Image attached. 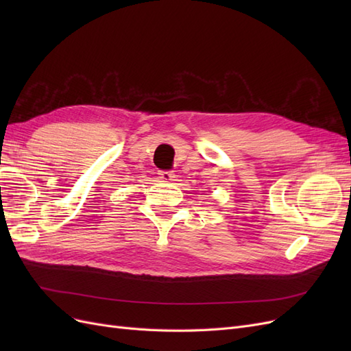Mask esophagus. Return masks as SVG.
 <instances>
[{
  "label": "esophagus",
  "mask_w": 351,
  "mask_h": 351,
  "mask_svg": "<svg viewBox=\"0 0 351 351\" xmlns=\"http://www.w3.org/2000/svg\"><path fill=\"white\" fill-rule=\"evenodd\" d=\"M158 176H159V178H161L162 182H165V183H171L173 180L176 178V174H174L173 171H159Z\"/></svg>",
  "instance_id": "esophagus-1"
}]
</instances>
